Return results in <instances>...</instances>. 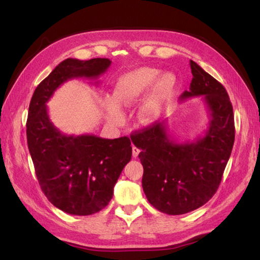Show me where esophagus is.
I'll return each mask as SVG.
<instances>
[{
    "mask_svg": "<svg viewBox=\"0 0 260 260\" xmlns=\"http://www.w3.org/2000/svg\"><path fill=\"white\" fill-rule=\"evenodd\" d=\"M140 152H141V150L139 147H136V146H132V154H133V156L134 157H137L139 156V154H140Z\"/></svg>",
    "mask_w": 260,
    "mask_h": 260,
    "instance_id": "1",
    "label": "esophagus"
}]
</instances>
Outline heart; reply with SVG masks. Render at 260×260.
Here are the masks:
<instances>
[{"instance_id": "1", "label": "heart", "mask_w": 260, "mask_h": 260, "mask_svg": "<svg viewBox=\"0 0 260 260\" xmlns=\"http://www.w3.org/2000/svg\"><path fill=\"white\" fill-rule=\"evenodd\" d=\"M158 74L159 71L155 68L141 67L121 76L114 87V99L110 97L104 99L109 115L115 119H120L119 106L129 107L134 105L152 85L140 108L139 117L143 124L153 123L171 102L176 87L174 74L170 71L159 76Z\"/></svg>"}]
</instances>
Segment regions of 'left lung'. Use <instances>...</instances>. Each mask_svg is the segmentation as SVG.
Listing matches in <instances>:
<instances>
[{
  "label": "left lung",
  "instance_id": "1",
  "mask_svg": "<svg viewBox=\"0 0 260 260\" xmlns=\"http://www.w3.org/2000/svg\"><path fill=\"white\" fill-rule=\"evenodd\" d=\"M190 67V89L180 99L203 96L210 117L204 135L178 143L170 139L165 121H155L131 135L142 150V185L148 202L172 215L191 212L214 196L235 142L234 109L227 90L192 60Z\"/></svg>",
  "mask_w": 260,
  "mask_h": 260
}]
</instances>
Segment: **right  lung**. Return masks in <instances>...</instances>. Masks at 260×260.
Wrapping results in <instances>:
<instances>
[{"instance_id":"right-lung-1","label":"right lung","mask_w":260,"mask_h":260,"mask_svg":"<svg viewBox=\"0 0 260 260\" xmlns=\"http://www.w3.org/2000/svg\"><path fill=\"white\" fill-rule=\"evenodd\" d=\"M110 63L107 58L66 59L39 84L30 102L26 140L39 184L54 207L69 214L89 215L107 206L132 158L131 140L66 135L49 118L47 103L63 82L96 79Z\"/></svg>"}]
</instances>
